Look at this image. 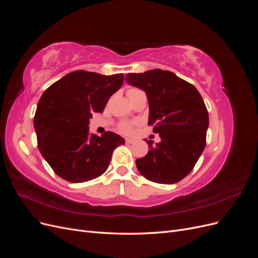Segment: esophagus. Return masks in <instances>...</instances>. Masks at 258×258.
I'll use <instances>...</instances> for the list:
<instances>
[{"mask_svg":"<svg viewBox=\"0 0 258 258\" xmlns=\"http://www.w3.org/2000/svg\"><path fill=\"white\" fill-rule=\"evenodd\" d=\"M135 142H136L135 139H131V138L126 139V143H128V144H132V143H135Z\"/></svg>","mask_w":258,"mask_h":258,"instance_id":"esophagus-1","label":"esophagus"}]
</instances>
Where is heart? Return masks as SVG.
I'll use <instances>...</instances> for the list:
<instances>
[{
  "instance_id": "b5f03b06",
  "label": "heart",
  "mask_w": 258,
  "mask_h": 258,
  "mask_svg": "<svg viewBox=\"0 0 258 258\" xmlns=\"http://www.w3.org/2000/svg\"><path fill=\"white\" fill-rule=\"evenodd\" d=\"M127 95L130 99V101L132 99H135L136 97L140 96V95H144V92L142 90H140L138 88H130L128 91H127ZM119 131L122 132V134H130V132L132 131V127L131 124L129 123H121L119 126Z\"/></svg>"
}]
</instances>
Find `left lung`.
<instances>
[{
	"mask_svg": "<svg viewBox=\"0 0 258 258\" xmlns=\"http://www.w3.org/2000/svg\"><path fill=\"white\" fill-rule=\"evenodd\" d=\"M129 85L145 91L148 100V124L160 142L145 139L148 153L136 160L145 178L159 184L181 181L196 165L206 147L209 114L195 86L170 71L155 69L129 73Z\"/></svg>",
	"mask_w": 258,
	"mask_h": 258,
	"instance_id": "1",
	"label": "left lung"
}]
</instances>
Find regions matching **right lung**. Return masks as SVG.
I'll return each mask as SVG.
<instances>
[{
  "label": "right lung",
  "instance_id": "1",
  "mask_svg": "<svg viewBox=\"0 0 258 258\" xmlns=\"http://www.w3.org/2000/svg\"><path fill=\"white\" fill-rule=\"evenodd\" d=\"M122 82L123 74L107 76L81 70L44 91L34 116L37 146L61 178L71 183L97 178L106 171L115 148L124 144L114 132L99 137L88 127L92 114L103 112Z\"/></svg>",
  "mask_w": 258,
  "mask_h": 258
}]
</instances>
